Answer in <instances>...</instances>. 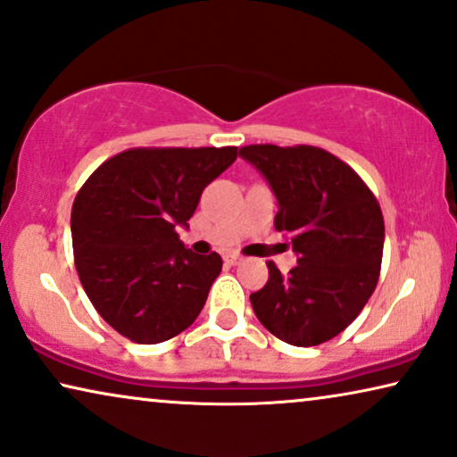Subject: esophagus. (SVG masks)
<instances>
[{
  "instance_id": "obj_1",
  "label": "esophagus",
  "mask_w": 457,
  "mask_h": 457,
  "mask_svg": "<svg viewBox=\"0 0 457 457\" xmlns=\"http://www.w3.org/2000/svg\"><path fill=\"white\" fill-rule=\"evenodd\" d=\"M224 262H227V264H230V266H237V264H241L243 258H241V255H237V253H227V255H224Z\"/></svg>"
}]
</instances>
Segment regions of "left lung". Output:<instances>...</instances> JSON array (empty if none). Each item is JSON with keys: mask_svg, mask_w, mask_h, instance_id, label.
Instances as JSON below:
<instances>
[{"mask_svg": "<svg viewBox=\"0 0 457 457\" xmlns=\"http://www.w3.org/2000/svg\"><path fill=\"white\" fill-rule=\"evenodd\" d=\"M249 162L277 197V230L289 235L297 266L249 295L255 316L280 341L312 347L352 324L377 287L385 222L377 197L345 162L320 147L247 145Z\"/></svg>", "mask_w": 457, "mask_h": 457, "instance_id": "left-lung-1", "label": "left lung"}]
</instances>
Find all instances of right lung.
I'll return each instance as SVG.
<instances>
[{"instance_id": "add662e5", "label": "right lung", "mask_w": 457, "mask_h": 457, "mask_svg": "<svg viewBox=\"0 0 457 457\" xmlns=\"http://www.w3.org/2000/svg\"><path fill=\"white\" fill-rule=\"evenodd\" d=\"M237 147H139L105 160L72 205L74 264L99 316L127 339H172L202 312L222 270L216 252L185 247L202 191Z\"/></svg>"}]
</instances>
